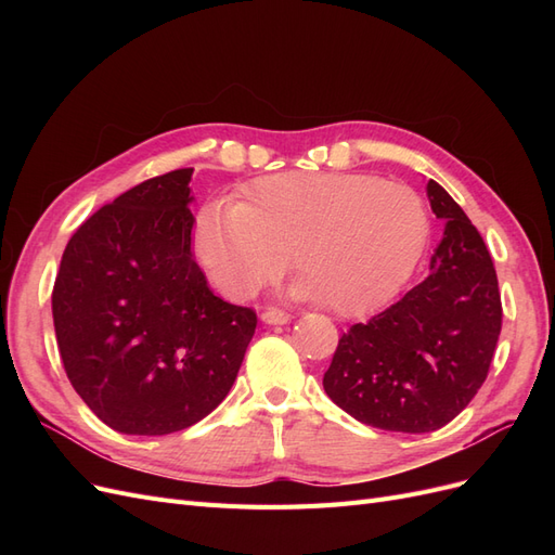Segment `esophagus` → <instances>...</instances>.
<instances>
[{
    "label": "esophagus",
    "instance_id": "obj_1",
    "mask_svg": "<svg viewBox=\"0 0 555 555\" xmlns=\"http://www.w3.org/2000/svg\"><path fill=\"white\" fill-rule=\"evenodd\" d=\"M261 322L263 324H271V326H284L292 322V314L284 312V310H278V308H268L261 312Z\"/></svg>",
    "mask_w": 555,
    "mask_h": 555
}]
</instances>
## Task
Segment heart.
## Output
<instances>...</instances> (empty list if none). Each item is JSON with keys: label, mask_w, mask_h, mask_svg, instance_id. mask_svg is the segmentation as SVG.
<instances>
[{"label": "heart", "mask_w": 555, "mask_h": 555, "mask_svg": "<svg viewBox=\"0 0 555 555\" xmlns=\"http://www.w3.org/2000/svg\"><path fill=\"white\" fill-rule=\"evenodd\" d=\"M424 198L365 173L287 171L257 178L247 201L198 210V263L224 296L245 300L275 282L292 255V294L338 317L373 312L412 275L428 241Z\"/></svg>", "instance_id": "b5f03b06"}]
</instances>
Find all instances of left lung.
Wrapping results in <instances>:
<instances>
[{"label":"left lung","instance_id":"obj_1","mask_svg":"<svg viewBox=\"0 0 555 555\" xmlns=\"http://www.w3.org/2000/svg\"><path fill=\"white\" fill-rule=\"evenodd\" d=\"M426 194L444 222L428 278L343 333L324 373L335 405L382 430L430 433L461 414L489 375L502 328L483 238L442 184L428 180Z\"/></svg>","mask_w":555,"mask_h":555}]
</instances>
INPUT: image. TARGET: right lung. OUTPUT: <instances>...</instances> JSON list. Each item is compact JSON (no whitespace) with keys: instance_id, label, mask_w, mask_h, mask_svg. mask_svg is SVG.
I'll return each instance as SVG.
<instances>
[{"instance_id":"obj_1","label":"right lung","mask_w":555,"mask_h":555,"mask_svg":"<svg viewBox=\"0 0 555 555\" xmlns=\"http://www.w3.org/2000/svg\"><path fill=\"white\" fill-rule=\"evenodd\" d=\"M192 173L150 178L66 243L53 289L76 393L125 435H169L231 391L257 314L208 289L192 255Z\"/></svg>"}]
</instances>
